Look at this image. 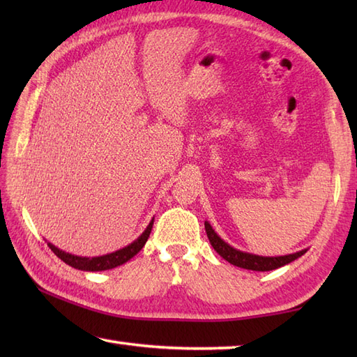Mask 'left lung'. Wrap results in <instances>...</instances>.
<instances>
[{
    "mask_svg": "<svg viewBox=\"0 0 357 357\" xmlns=\"http://www.w3.org/2000/svg\"><path fill=\"white\" fill-rule=\"evenodd\" d=\"M206 231H207L211 247L216 250V253L219 256H222L227 262H230L233 265H236V267L245 268V270H253V271L276 270L307 253V250H301V252H296L293 255H285V256H257V255L241 252V250H236L227 244L225 241H222L218 236L208 222H206Z\"/></svg>",
    "mask_w": 357,
    "mask_h": 357,
    "instance_id": "obj_1",
    "label": "left lung"
}]
</instances>
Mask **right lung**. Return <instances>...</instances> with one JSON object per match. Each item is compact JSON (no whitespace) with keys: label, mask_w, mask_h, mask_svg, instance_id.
<instances>
[{"label":"right lung","mask_w":357,"mask_h":357,"mask_svg":"<svg viewBox=\"0 0 357 357\" xmlns=\"http://www.w3.org/2000/svg\"><path fill=\"white\" fill-rule=\"evenodd\" d=\"M151 227H153V219H151V222L147 225V229L144 230V233L141 236L133 241L132 244H128L127 247L116 250V252L109 253V255H104V256H96V257H82V256H75L70 253H66L63 250H59L58 247H55L53 244L49 242V247L53 253H55L59 259L64 261L67 265H70L73 268H78V270H84V271H104V270H110V268H115L118 265H123L127 261H130L132 257L141 252V248L146 245V242L150 236V231H151Z\"/></svg>","instance_id":"obj_1"}]
</instances>
